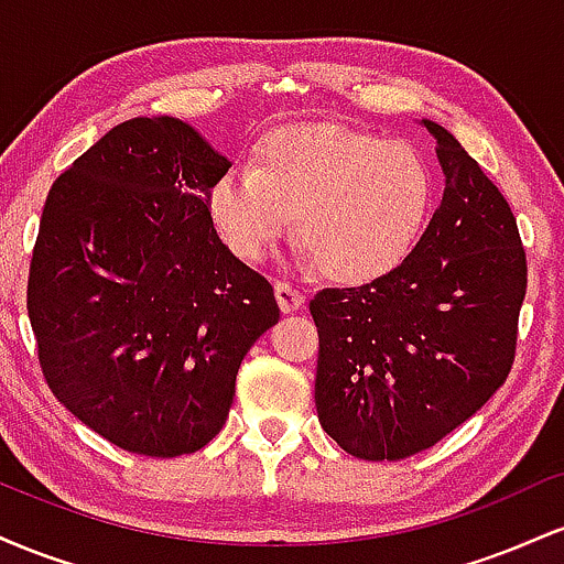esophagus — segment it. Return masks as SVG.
Returning <instances> with one entry per match:
<instances>
[{
	"instance_id": "esophagus-1",
	"label": "esophagus",
	"mask_w": 564,
	"mask_h": 564,
	"mask_svg": "<svg viewBox=\"0 0 564 564\" xmlns=\"http://www.w3.org/2000/svg\"><path fill=\"white\" fill-rule=\"evenodd\" d=\"M275 300L281 304L283 313H294V310H300L304 304V294L286 281H275Z\"/></svg>"
}]
</instances>
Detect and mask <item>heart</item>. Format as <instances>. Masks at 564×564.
Wrapping results in <instances>:
<instances>
[{
  "label": "heart",
  "instance_id": "heart-1",
  "mask_svg": "<svg viewBox=\"0 0 564 564\" xmlns=\"http://www.w3.org/2000/svg\"><path fill=\"white\" fill-rule=\"evenodd\" d=\"M432 204L435 174L419 148L336 124L278 129L257 166H230L209 191L212 223L238 260H264L296 215L310 260L341 283L398 268Z\"/></svg>",
  "mask_w": 564,
  "mask_h": 564
}]
</instances>
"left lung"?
<instances>
[{"label":"left lung","mask_w":564,"mask_h":564,"mask_svg":"<svg viewBox=\"0 0 564 564\" xmlns=\"http://www.w3.org/2000/svg\"><path fill=\"white\" fill-rule=\"evenodd\" d=\"M435 134L443 200L390 273L310 300L315 405L339 448L398 462L488 403L514 364L528 260L509 200L448 129Z\"/></svg>","instance_id":"left-lung-1"}]
</instances>
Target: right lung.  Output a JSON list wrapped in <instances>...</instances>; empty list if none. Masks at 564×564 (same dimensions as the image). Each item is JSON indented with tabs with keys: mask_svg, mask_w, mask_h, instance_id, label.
I'll list each match as a JSON object with an SVG mask.
<instances>
[{
	"mask_svg": "<svg viewBox=\"0 0 564 564\" xmlns=\"http://www.w3.org/2000/svg\"><path fill=\"white\" fill-rule=\"evenodd\" d=\"M230 161L180 119H129L55 180L29 268L50 390L140 456L204 448L228 419L243 355L281 318L268 278L209 215Z\"/></svg>",
	"mask_w": 564,
	"mask_h": 564,
	"instance_id": "add662e5",
	"label": "right lung"
}]
</instances>
